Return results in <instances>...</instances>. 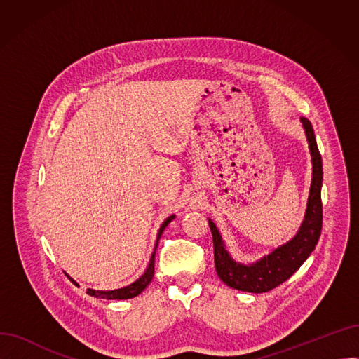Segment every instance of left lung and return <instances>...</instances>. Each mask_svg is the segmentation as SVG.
Wrapping results in <instances>:
<instances>
[{"instance_id":"8db88e82","label":"left lung","mask_w":359,"mask_h":359,"mask_svg":"<svg viewBox=\"0 0 359 359\" xmlns=\"http://www.w3.org/2000/svg\"><path fill=\"white\" fill-rule=\"evenodd\" d=\"M301 123H303V128L306 130V137L311 153L313 179L304 221L301 224L297 236L288 243L272 250L268 256H263L260 260L250 263V265H243V263L236 262L230 256L227 249H225V244L217 225L211 219H208L214 240L215 271L224 284H227L234 290L260 294L276 288L303 265L306 259L314 250L320 233H322V156L318 153L311 122L307 118H301Z\"/></svg>"}]
</instances>
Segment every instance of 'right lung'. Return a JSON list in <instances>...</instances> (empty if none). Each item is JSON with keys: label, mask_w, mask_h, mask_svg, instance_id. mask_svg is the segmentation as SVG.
<instances>
[{"label": "right lung", "mask_w": 359, "mask_h": 359, "mask_svg": "<svg viewBox=\"0 0 359 359\" xmlns=\"http://www.w3.org/2000/svg\"><path fill=\"white\" fill-rule=\"evenodd\" d=\"M175 218V215H170L163 224L161 227L158 230V234H157V241H156V248H154V252L153 255H151V259H149V263L147 266V271L144 272V275L141 278H138L135 282H132L130 285L128 287H123V288H119V290H111V291H96V290H87V294L91 295V297H96V298H106V299H128V298H134L137 295H140L147 287L151 280H153V276H154V260H156V249L158 246V240L163 234V231L165 230V227L168 225V222H172V219ZM68 276V275H67ZM74 284L75 280L68 276Z\"/></svg>", "instance_id": "obj_1"}]
</instances>
